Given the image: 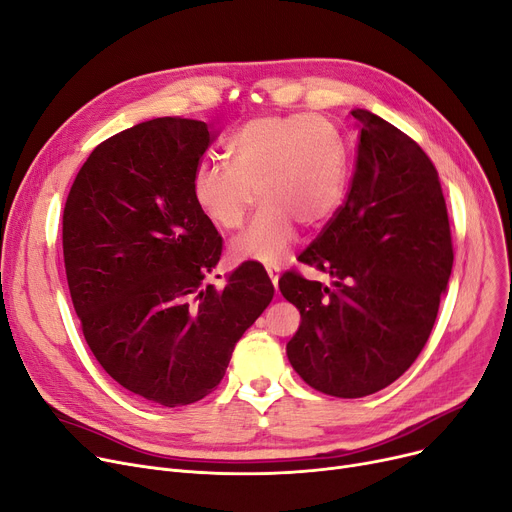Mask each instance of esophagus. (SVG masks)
<instances>
[{
  "instance_id": "1",
  "label": "esophagus",
  "mask_w": 512,
  "mask_h": 512,
  "mask_svg": "<svg viewBox=\"0 0 512 512\" xmlns=\"http://www.w3.org/2000/svg\"><path fill=\"white\" fill-rule=\"evenodd\" d=\"M267 276H270V280H272L274 288L278 290V280H280V272H278V270H272V267H267Z\"/></svg>"
}]
</instances>
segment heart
<instances>
[{"label": "heart", "instance_id": "obj_1", "mask_svg": "<svg viewBox=\"0 0 512 512\" xmlns=\"http://www.w3.org/2000/svg\"><path fill=\"white\" fill-rule=\"evenodd\" d=\"M228 164H203L193 174V199L220 230H236L263 201L230 253L240 261L280 263L305 228L324 224L340 205L346 151L336 126L319 116H261L242 124L226 145Z\"/></svg>", "mask_w": 512, "mask_h": 512}]
</instances>
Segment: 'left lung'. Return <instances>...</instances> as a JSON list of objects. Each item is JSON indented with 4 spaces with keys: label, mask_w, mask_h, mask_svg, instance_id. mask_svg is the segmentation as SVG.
I'll return each instance as SVG.
<instances>
[{
    "label": "left lung",
    "mask_w": 512,
    "mask_h": 512,
    "mask_svg": "<svg viewBox=\"0 0 512 512\" xmlns=\"http://www.w3.org/2000/svg\"><path fill=\"white\" fill-rule=\"evenodd\" d=\"M346 201L299 255L326 286L286 272L284 299L301 311L286 344L315 390L361 398L390 386L423 351L452 272V236L438 170L402 130L367 110Z\"/></svg>",
    "instance_id": "1"
}]
</instances>
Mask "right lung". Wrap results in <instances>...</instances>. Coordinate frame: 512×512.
I'll return each instance as SVG.
<instances>
[{
	"label": "right lung",
	"mask_w": 512,
	"mask_h": 512,
	"mask_svg": "<svg viewBox=\"0 0 512 512\" xmlns=\"http://www.w3.org/2000/svg\"><path fill=\"white\" fill-rule=\"evenodd\" d=\"M213 139L205 122L178 116L122 130L93 149L64 207L66 278L91 353L122 388L164 407L218 386L274 299L257 261L222 290L205 284L222 236L193 199V174Z\"/></svg>",
	"instance_id": "right-lung-1"
}]
</instances>
